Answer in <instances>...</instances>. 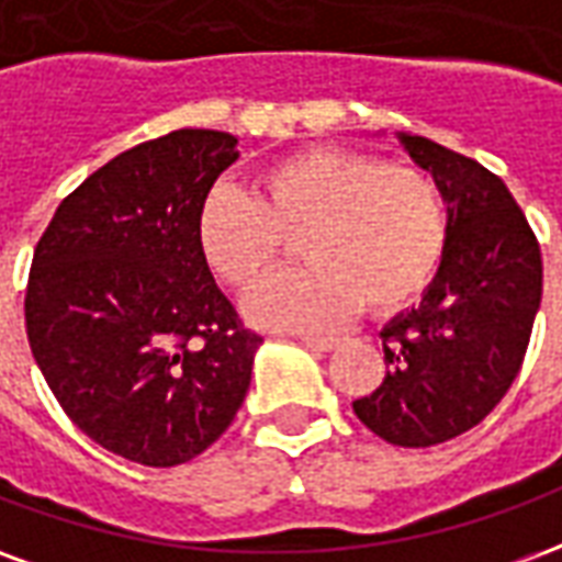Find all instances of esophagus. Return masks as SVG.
I'll return each instance as SVG.
<instances>
[{
	"instance_id": "esophagus-1",
	"label": "esophagus",
	"mask_w": 562,
	"mask_h": 562,
	"mask_svg": "<svg viewBox=\"0 0 562 562\" xmlns=\"http://www.w3.org/2000/svg\"><path fill=\"white\" fill-rule=\"evenodd\" d=\"M306 349H316V352H330V349H337L340 346V337H304L301 340Z\"/></svg>"
}]
</instances>
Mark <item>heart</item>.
Listing matches in <instances>:
<instances>
[{
  "mask_svg": "<svg viewBox=\"0 0 562 562\" xmlns=\"http://www.w3.org/2000/svg\"><path fill=\"white\" fill-rule=\"evenodd\" d=\"M289 240H301L313 268L261 285L246 304L256 325L325 328L358 304L389 316L415 304L442 268L446 198L406 161L310 147L270 165L256 198L213 189L198 207L201 256L237 292L268 280Z\"/></svg>",
  "mask_w": 562,
  "mask_h": 562,
  "instance_id": "heart-1",
  "label": "heart"
}]
</instances>
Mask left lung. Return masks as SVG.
Instances as JSON below:
<instances>
[{
	"label": "left lung",
	"instance_id": "obj_1",
	"mask_svg": "<svg viewBox=\"0 0 562 562\" xmlns=\"http://www.w3.org/2000/svg\"><path fill=\"white\" fill-rule=\"evenodd\" d=\"M434 173L448 249L422 304L382 328L385 379L352 403L391 446L427 448L467 434L506 397L542 301V252L506 183L422 135H397Z\"/></svg>",
	"mask_w": 562,
	"mask_h": 562
}]
</instances>
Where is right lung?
I'll return each instance as SVG.
<instances>
[{"label":"right lung","instance_id":"1","mask_svg":"<svg viewBox=\"0 0 562 562\" xmlns=\"http://www.w3.org/2000/svg\"><path fill=\"white\" fill-rule=\"evenodd\" d=\"M234 159L213 128L144 140L63 198L32 256L35 364L92 442L144 467L201 454L249 391L261 337L198 246V207Z\"/></svg>","mask_w":562,"mask_h":562}]
</instances>
